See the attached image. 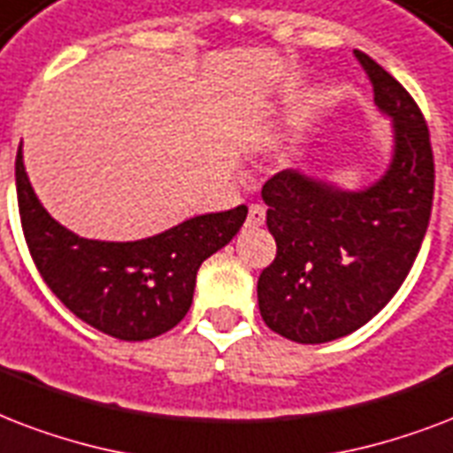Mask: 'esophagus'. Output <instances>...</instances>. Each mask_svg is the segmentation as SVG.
Instances as JSON below:
<instances>
[{"label":"esophagus","mask_w":453,"mask_h":453,"mask_svg":"<svg viewBox=\"0 0 453 453\" xmlns=\"http://www.w3.org/2000/svg\"><path fill=\"white\" fill-rule=\"evenodd\" d=\"M266 219V210L262 208V205H250V210H248V219H245V226L248 229H257V226H262Z\"/></svg>","instance_id":"obj_1"}]
</instances>
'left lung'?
Returning <instances> with one entry per match:
<instances>
[{"label": "left lung", "instance_id": "1", "mask_svg": "<svg viewBox=\"0 0 453 453\" xmlns=\"http://www.w3.org/2000/svg\"><path fill=\"white\" fill-rule=\"evenodd\" d=\"M392 118L395 156L364 191H342L296 170L262 187L276 257L259 274L265 324L293 342L319 345L371 321L404 283L430 222L434 160L411 94L373 58L354 51Z\"/></svg>", "mask_w": 453, "mask_h": 453}]
</instances>
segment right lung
<instances>
[{
	"label": "right lung",
	"instance_id": "add662e5",
	"mask_svg": "<svg viewBox=\"0 0 453 453\" xmlns=\"http://www.w3.org/2000/svg\"><path fill=\"white\" fill-rule=\"evenodd\" d=\"M16 194L27 250L51 293L84 324L129 342L163 335L187 317L198 269L236 236L248 215L238 205L132 243L80 238L42 208L20 146Z\"/></svg>",
	"mask_w": 453,
	"mask_h": 453
}]
</instances>
